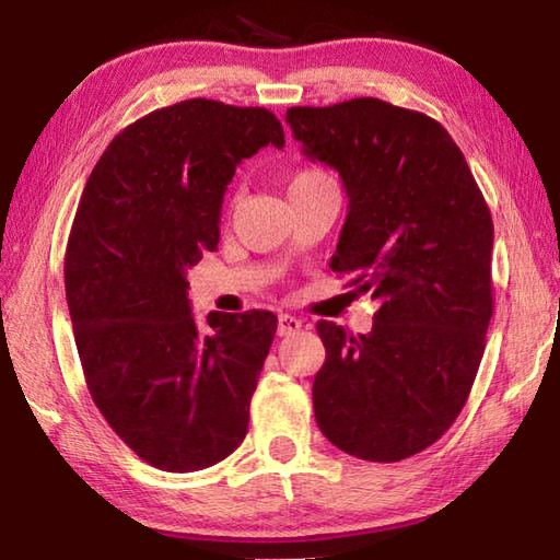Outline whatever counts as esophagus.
Returning <instances> with one entry per match:
<instances>
[{
	"label": "esophagus",
	"instance_id": "1",
	"mask_svg": "<svg viewBox=\"0 0 560 560\" xmlns=\"http://www.w3.org/2000/svg\"><path fill=\"white\" fill-rule=\"evenodd\" d=\"M303 327V323L295 315H289V313H281L279 315V335L287 337V335H293V331H299Z\"/></svg>",
	"mask_w": 560,
	"mask_h": 560
}]
</instances>
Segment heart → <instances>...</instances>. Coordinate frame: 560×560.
<instances>
[{
    "mask_svg": "<svg viewBox=\"0 0 560 560\" xmlns=\"http://www.w3.org/2000/svg\"><path fill=\"white\" fill-rule=\"evenodd\" d=\"M325 173L323 171H315V168H305V171H299L295 175H291L289 180V192H293V189L299 187H305V185H313L317 180H325Z\"/></svg>",
    "mask_w": 560,
    "mask_h": 560,
    "instance_id": "b5f03b06",
    "label": "heart"
}]
</instances>
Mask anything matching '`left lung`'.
I'll use <instances>...</instances> for the list:
<instances>
[{
    "mask_svg": "<svg viewBox=\"0 0 560 560\" xmlns=\"http://www.w3.org/2000/svg\"><path fill=\"white\" fill-rule=\"evenodd\" d=\"M307 159L349 195L329 267L383 301L368 335L319 319V431L368 462H399L455 423L493 315V221L447 129L380 98L289 108Z\"/></svg>",
    "mask_w": 560,
    "mask_h": 560,
    "instance_id": "8db88e82",
    "label": "left lung"
}]
</instances>
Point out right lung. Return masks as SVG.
Listing matches in <instances>:
<instances>
[{"label":"right lung","mask_w":560,"mask_h":560,"mask_svg":"<svg viewBox=\"0 0 560 560\" xmlns=\"http://www.w3.org/2000/svg\"><path fill=\"white\" fill-rule=\"evenodd\" d=\"M283 127L265 108L192 98L125 127L93 168L65 255L67 305L93 401L151 467L197 471L243 443L277 335L267 311H189L187 269L219 245L235 165Z\"/></svg>","instance_id":"right-lung-1"}]
</instances>
